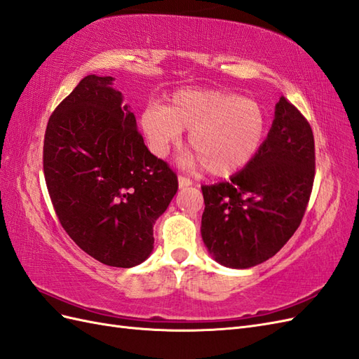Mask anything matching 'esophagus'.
Segmentation results:
<instances>
[{"mask_svg":"<svg viewBox=\"0 0 359 359\" xmlns=\"http://www.w3.org/2000/svg\"><path fill=\"white\" fill-rule=\"evenodd\" d=\"M192 185V180L188 179V177H183V176H179V188L183 189V188H188Z\"/></svg>","mask_w":359,"mask_h":359,"instance_id":"34e87169","label":"esophagus"}]
</instances>
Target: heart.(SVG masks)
Wrapping results in <instances>:
<instances>
[{
  "mask_svg": "<svg viewBox=\"0 0 359 359\" xmlns=\"http://www.w3.org/2000/svg\"><path fill=\"white\" fill-rule=\"evenodd\" d=\"M269 118L260 102L215 88L180 90L162 107L150 105L140 128L150 151L165 158L189 129L188 165H204L210 176L227 177L243 170L260 151Z\"/></svg>",
  "mask_w": 359,
  "mask_h": 359,
  "instance_id": "obj_1",
  "label": "heart"
}]
</instances>
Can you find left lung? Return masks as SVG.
<instances>
[{
	"instance_id": "1",
	"label": "left lung",
	"mask_w": 359,
	"mask_h": 359,
	"mask_svg": "<svg viewBox=\"0 0 359 359\" xmlns=\"http://www.w3.org/2000/svg\"><path fill=\"white\" fill-rule=\"evenodd\" d=\"M314 137L285 97L257 156L229 182L201 187V238L215 262L248 269L278 252L298 230L314 182Z\"/></svg>"
}]
</instances>
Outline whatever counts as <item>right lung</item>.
Here are the masks:
<instances>
[{
	"instance_id": "add662e5",
	"label": "right lung",
	"mask_w": 359,
	"mask_h": 359,
	"mask_svg": "<svg viewBox=\"0 0 359 359\" xmlns=\"http://www.w3.org/2000/svg\"><path fill=\"white\" fill-rule=\"evenodd\" d=\"M112 76L88 75L49 117L43 172L66 233L97 262L132 268L153 251V225L177 176L151 155Z\"/></svg>"
}]
</instances>
